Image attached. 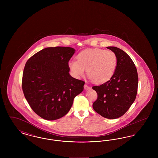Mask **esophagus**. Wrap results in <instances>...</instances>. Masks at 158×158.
<instances>
[{
  "label": "esophagus",
  "instance_id": "obj_1",
  "mask_svg": "<svg viewBox=\"0 0 158 158\" xmlns=\"http://www.w3.org/2000/svg\"><path fill=\"white\" fill-rule=\"evenodd\" d=\"M84 89H86V90L89 89H90V86H89L88 85H87V84L85 83V84L84 85Z\"/></svg>",
  "mask_w": 158,
  "mask_h": 158
}]
</instances>
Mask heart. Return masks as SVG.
Masks as SVG:
<instances>
[{
    "instance_id": "heart-1",
    "label": "heart",
    "mask_w": 158,
    "mask_h": 158,
    "mask_svg": "<svg viewBox=\"0 0 158 158\" xmlns=\"http://www.w3.org/2000/svg\"><path fill=\"white\" fill-rule=\"evenodd\" d=\"M69 62V67L76 77L87 75L94 82L103 83L110 80L117 66V57L112 51L101 48L85 50Z\"/></svg>"
}]
</instances>
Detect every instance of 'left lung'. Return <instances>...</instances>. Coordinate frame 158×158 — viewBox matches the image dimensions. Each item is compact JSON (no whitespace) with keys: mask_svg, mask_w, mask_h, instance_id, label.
Listing matches in <instances>:
<instances>
[{"mask_svg":"<svg viewBox=\"0 0 158 158\" xmlns=\"http://www.w3.org/2000/svg\"><path fill=\"white\" fill-rule=\"evenodd\" d=\"M117 57L114 75L108 81L92 89L97 93L94 110L103 117L117 118L123 115L135 100L138 75L135 64L127 53L115 47H107Z\"/></svg>","mask_w":158,"mask_h":158,"instance_id":"left-lung-1","label":"left lung"}]
</instances>
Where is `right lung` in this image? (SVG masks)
Segmentation results:
<instances>
[{
  "instance_id": "1",
  "label": "right lung",
  "mask_w": 158,
  "mask_h": 158,
  "mask_svg": "<svg viewBox=\"0 0 158 158\" xmlns=\"http://www.w3.org/2000/svg\"><path fill=\"white\" fill-rule=\"evenodd\" d=\"M72 47H47L35 53L23 69L22 88L32 110L47 120H55L69 112L85 82L69 74Z\"/></svg>"
}]
</instances>
